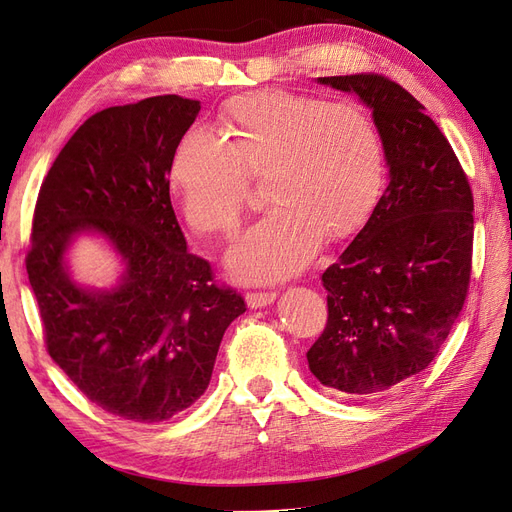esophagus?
<instances>
[{"label":"esophagus","mask_w":512,"mask_h":512,"mask_svg":"<svg viewBox=\"0 0 512 512\" xmlns=\"http://www.w3.org/2000/svg\"><path fill=\"white\" fill-rule=\"evenodd\" d=\"M277 299L275 292H247L245 294V301L247 307L250 309H260V307H267Z\"/></svg>","instance_id":"1"}]
</instances>
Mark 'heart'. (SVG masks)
<instances>
[{"mask_svg": "<svg viewBox=\"0 0 512 512\" xmlns=\"http://www.w3.org/2000/svg\"><path fill=\"white\" fill-rule=\"evenodd\" d=\"M226 141L205 126L185 132L168 166L185 222L198 232L237 224L250 175H265L271 209L226 252L241 282L297 275L322 237L359 230L384 190L386 160L376 123L356 104L265 89L224 108Z\"/></svg>", "mask_w": 512, "mask_h": 512, "instance_id": "b5f03b06", "label": "heart"}]
</instances>
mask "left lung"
Segmentation results:
<instances>
[{
    "instance_id": "left-lung-1",
    "label": "left lung",
    "mask_w": 512,
    "mask_h": 512,
    "mask_svg": "<svg viewBox=\"0 0 512 512\" xmlns=\"http://www.w3.org/2000/svg\"><path fill=\"white\" fill-rule=\"evenodd\" d=\"M316 81L369 108L389 185L322 273L329 320L307 363L335 393L371 395L423 371L451 333L470 284L474 200L453 147L404 87L378 74Z\"/></svg>"
}]
</instances>
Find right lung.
Wrapping results in <instances>:
<instances>
[{
    "label": "right lung",
    "instance_id": "obj_1",
    "mask_svg": "<svg viewBox=\"0 0 512 512\" xmlns=\"http://www.w3.org/2000/svg\"><path fill=\"white\" fill-rule=\"evenodd\" d=\"M200 102L156 96L91 115L59 151L34 213L29 284L46 348L89 401L160 423L207 391L228 324L245 301L188 252L168 166ZM102 238L120 258L106 289L76 283L69 252Z\"/></svg>",
    "mask_w": 512,
    "mask_h": 512
}]
</instances>
